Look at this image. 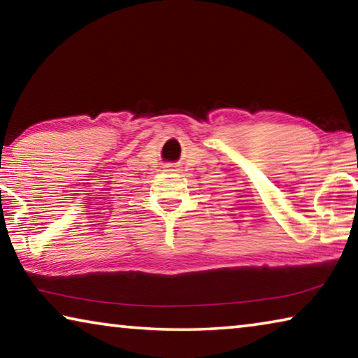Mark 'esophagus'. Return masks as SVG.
<instances>
[{
	"label": "esophagus",
	"instance_id": "obj_1",
	"mask_svg": "<svg viewBox=\"0 0 358 358\" xmlns=\"http://www.w3.org/2000/svg\"><path fill=\"white\" fill-rule=\"evenodd\" d=\"M165 172H175V165L173 164L165 165Z\"/></svg>",
	"mask_w": 358,
	"mask_h": 358
}]
</instances>
